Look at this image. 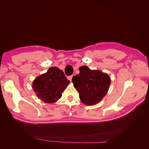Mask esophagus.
Segmentation results:
<instances>
[{"mask_svg":"<svg viewBox=\"0 0 149 149\" xmlns=\"http://www.w3.org/2000/svg\"><path fill=\"white\" fill-rule=\"evenodd\" d=\"M73 75H71V76H68V79L70 81H71V80H72V78H73Z\"/></svg>","mask_w":149,"mask_h":149,"instance_id":"1","label":"esophagus"}]
</instances>
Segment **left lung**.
I'll list each match as a JSON object with an SVG mask.
<instances>
[{
	"instance_id": "obj_1",
	"label": "left lung",
	"mask_w": 149,
	"mask_h": 149,
	"mask_svg": "<svg viewBox=\"0 0 149 149\" xmlns=\"http://www.w3.org/2000/svg\"><path fill=\"white\" fill-rule=\"evenodd\" d=\"M79 74L74 76L72 82L86 105H93L104 97L110 86L109 75L99 70H91L87 66L79 68Z\"/></svg>"
}]
</instances>
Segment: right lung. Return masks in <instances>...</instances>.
Instances as JSON below:
<instances>
[{
  "mask_svg": "<svg viewBox=\"0 0 149 149\" xmlns=\"http://www.w3.org/2000/svg\"><path fill=\"white\" fill-rule=\"evenodd\" d=\"M70 83L63 71L55 66L49 68L46 73L34 80L33 89L40 100L45 102L53 103L61 97Z\"/></svg>",
  "mask_w": 149,
  "mask_h": 149,
  "instance_id": "1",
  "label": "right lung"
}]
</instances>
